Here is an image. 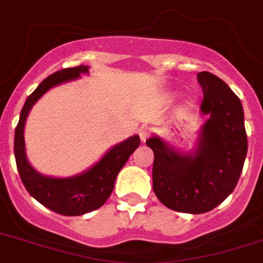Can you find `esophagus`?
I'll return each instance as SVG.
<instances>
[{"mask_svg":"<svg viewBox=\"0 0 263 263\" xmlns=\"http://www.w3.org/2000/svg\"><path fill=\"white\" fill-rule=\"evenodd\" d=\"M138 134H139V138H141V141L146 142V139L148 138V136H149V129L146 126H142L141 129H139Z\"/></svg>","mask_w":263,"mask_h":263,"instance_id":"34e87169","label":"esophagus"}]
</instances>
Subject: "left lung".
<instances>
[{
    "label": "left lung",
    "mask_w": 263,
    "mask_h": 263,
    "mask_svg": "<svg viewBox=\"0 0 263 263\" xmlns=\"http://www.w3.org/2000/svg\"><path fill=\"white\" fill-rule=\"evenodd\" d=\"M202 89L201 112L208 115L196 147L179 152L160 137L147 139L154 151L152 187L173 211L201 214L221 204L236 187L247 151L244 111L226 82L211 72L197 73Z\"/></svg>",
    "instance_id": "left-lung-1"
}]
</instances>
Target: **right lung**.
<instances>
[{"instance_id": "right-lung-1", "label": "right lung", "mask_w": 263, "mask_h": 263, "mask_svg": "<svg viewBox=\"0 0 263 263\" xmlns=\"http://www.w3.org/2000/svg\"><path fill=\"white\" fill-rule=\"evenodd\" d=\"M89 67L77 66L55 72L44 80L27 98L15 129L14 154L22 182L32 197L50 211L62 216H82L101 208L115 187V181L129 156L141 144L139 136H133L115 144L96 165L84 173L68 178L47 177L32 167L26 155L24 125L33 104L52 86L76 80L87 73Z\"/></svg>"}]
</instances>
